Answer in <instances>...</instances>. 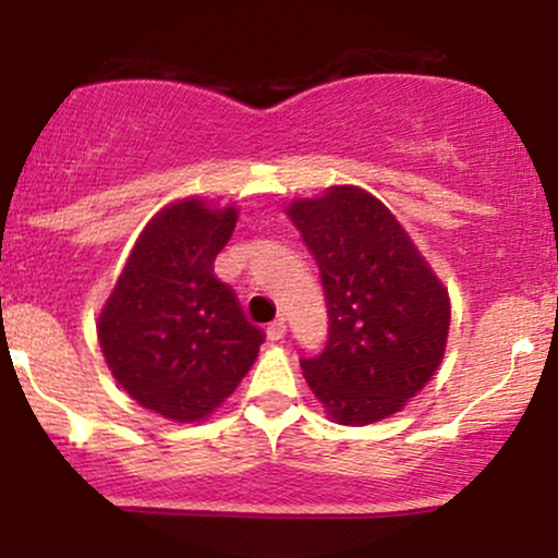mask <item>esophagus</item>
<instances>
[{
	"instance_id": "esophagus-1",
	"label": "esophagus",
	"mask_w": 558,
	"mask_h": 558,
	"mask_svg": "<svg viewBox=\"0 0 558 558\" xmlns=\"http://www.w3.org/2000/svg\"><path fill=\"white\" fill-rule=\"evenodd\" d=\"M267 338H270L272 343L283 341V338H286V323H283V319H275V323L267 325Z\"/></svg>"
}]
</instances>
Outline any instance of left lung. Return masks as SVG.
Wrapping results in <instances>:
<instances>
[{"label":"left lung","mask_w":558,"mask_h":558,"mask_svg":"<svg viewBox=\"0 0 558 558\" xmlns=\"http://www.w3.org/2000/svg\"><path fill=\"white\" fill-rule=\"evenodd\" d=\"M323 278L328 341L301 356L306 383L341 425L396 414L446 351L451 304L401 222L354 185L288 207Z\"/></svg>","instance_id":"1"}]
</instances>
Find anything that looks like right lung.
<instances>
[{
  "label": "right lung",
  "mask_w": 558,
  "mask_h": 558,
  "mask_svg": "<svg viewBox=\"0 0 558 558\" xmlns=\"http://www.w3.org/2000/svg\"><path fill=\"white\" fill-rule=\"evenodd\" d=\"M235 207L183 198L138 235L99 315V343L114 380L141 407L175 422L215 412L248 373L265 332L215 275L233 235Z\"/></svg>",
  "instance_id": "1"
}]
</instances>
